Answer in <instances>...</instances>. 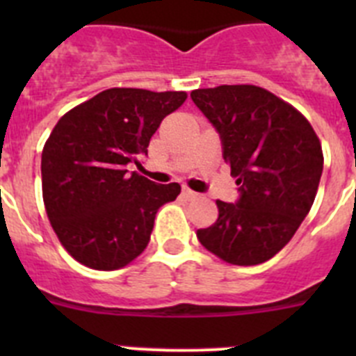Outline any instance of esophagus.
Listing matches in <instances>:
<instances>
[{
	"label": "esophagus",
	"instance_id": "34e87169",
	"mask_svg": "<svg viewBox=\"0 0 356 356\" xmlns=\"http://www.w3.org/2000/svg\"><path fill=\"white\" fill-rule=\"evenodd\" d=\"M181 196H184L185 200H196L197 193H194V191H191V188L184 187V191H181Z\"/></svg>",
	"mask_w": 356,
	"mask_h": 356
}]
</instances>
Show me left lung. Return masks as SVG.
I'll return each mask as SVG.
<instances>
[{
	"instance_id": "1",
	"label": "left lung",
	"mask_w": 356,
	"mask_h": 356,
	"mask_svg": "<svg viewBox=\"0 0 356 356\" xmlns=\"http://www.w3.org/2000/svg\"><path fill=\"white\" fill-rule=\"evenodd\" d=\"M222 140V156L241 185L237 203L217 200L219 217L197 238L234 266L273 259L310 212L323 175V147L308 119L257 85L191 92Z\"/></svg>"
}]
</instances>
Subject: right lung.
Returning a JSON list of instances; mask_svg holds the SVG:
<instances>
[{
    "mask_svg": "<svg viewBox=\"0 0 356 356\" xmlns=\"http://www.w3.org/2000/svg\"><path fill=\"white\" fill-rule=\"evenodd\" d=\"M187 92L114 87L71 108L42 149L46 213L72 259L97 271L128 266L146 250L159 209L178 184L156 185L127 165L147 155L149 139Z\"/></svg>",
    "mask_w": 356,
    "mask_h": 356,
    "instance_id": "add662e5",
    "label": "right lung"
}]
</instances>
